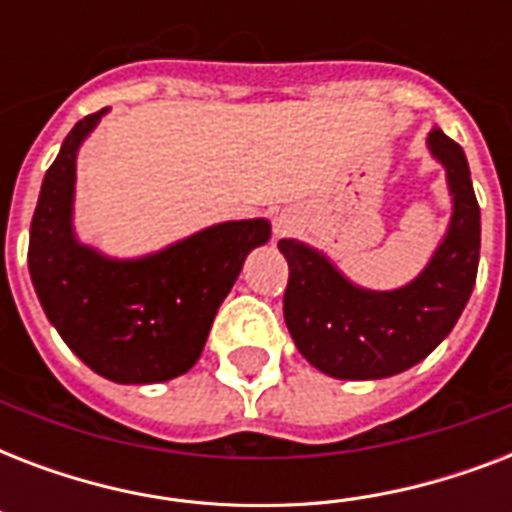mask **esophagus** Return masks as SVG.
<instances>
[{"mask_svg":"<svg viewBox=\"0 0 512 512\" xmlns=\"http://www.w3.org/2000/svg\"><path fill=\"white\" fill-rule=\"evenodd\" d=\"M297 225H300V220H297L295 212H292V209H281L279 215L273 217V236H276V239H284V236L297 231Z\"/></svg>","mask_w":512,"mask_h":512,"instance_id":"esophagus-1","label":"esophagus"}]
</instances>
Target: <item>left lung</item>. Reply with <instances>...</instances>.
I'll use <instances>...</instances> for the list:
<instances>
[{"instance_id": "8db88e82", "label": "left lung", "mask_w": 512, "mask_h": 512, "mask_svg": "<svg viewBox=\"0 0 512 512\" xmlns=\"http://www.w3.org/2000/svg\"><path fill=\"white\" fill-rule=\"evenodd\" d=\"M428 151L444 167L452 215L425 268L404 287H358L321 249L279 241L289 263V335L308 364L335 380H382L412 369L444 342L468 305L481 252V209L465 151L436 124Z\"/></svg>"}]
</instances>
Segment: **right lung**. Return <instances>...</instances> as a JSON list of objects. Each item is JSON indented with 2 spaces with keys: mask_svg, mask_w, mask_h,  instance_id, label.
Wrapping results in <instances>:
<instances>
[{
  "mask_svg": "<svg viewBox=\"0 0 512 512\" xmlns=\"http://www.w3.org/2000/svg\"><path fill=\"white\" fill-rule=\"evenodd\" d=\"M108 108L68 132L42 180L28 273L44 316L92 372L119 385L180 377L199 361L217 308L252 249L271 239L265 217L201 228L138 257H111L74 228L76 156Z\"/></svg>",
  "mask_w": 512,
  "mask_h": 512,
  "instance_id": "right-lung-1",
  "label": "right lung"
}]
</instances>
